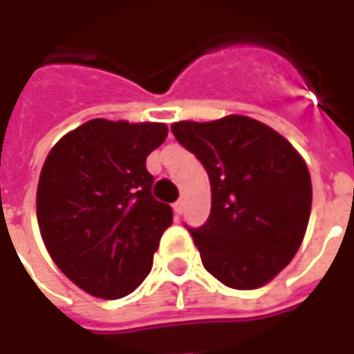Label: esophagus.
I'll return each mask as SVG.
<instances>
[{"mask_svg":"<svg viewBox=\"0 0 354 354\" xmlns=\"http://www.w3.org/2000/svg\"><path fill=\"white\" fill-rule=\"evenodd\" d=\"M184 207H185L184 199L176 201V203L172 205V208H174V212H176V214H182V212H184Z\"/></svg>","mask_w":354,"mask_h":354,"instance_id":"34e87169","label":"esophagus"}]
</instances>
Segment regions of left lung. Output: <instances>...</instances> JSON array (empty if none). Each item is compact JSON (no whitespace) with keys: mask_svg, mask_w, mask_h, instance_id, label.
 <instances>
[{"mask_svg":"<svg viewBox=\"0 0 354 354\" xmlns=\"http://www.w3.org/2000/svg\"><path fill=\"white\" fill-rule=\"evenodd\" d=\"M170 129L210 180V216L189 230L203 266L230 288H260L304 241L313 201L307 165L288 140L252 117Z\"/></svg>","mask_w":354,"mask_h":354,"instance_id":"obj_1","label":"left lung"}]
</instances>
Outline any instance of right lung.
Returning <instances> with one entry per match:
<instances>
[{"label":"right lung","mask_w":354,"mask_h":354,"mask_svg":"<svg viewBox=\"0 0 354 354\" xmlns=\"http://www.w3.org/2000/svg\"><path fill=\"white\" fill-rule=\"evenodd\" d=\"M165 123L91 119L58 140L37 184V223L47 252L81 290L117 299L138 288L172 223L151 195L146 157Z\"/></svg>","instance_id":"1"}]
</instances>
